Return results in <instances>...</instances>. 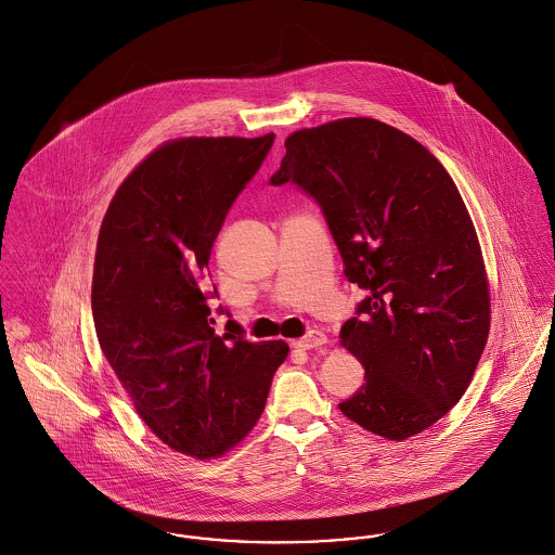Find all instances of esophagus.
Instances as JSON below:
<instances>
[{
  "mask_svg": "<svg viewBox=\"0 0 555 555\" xmlns=\"http://www.w3.org/2000/svg\"><path fill=\"white\" fill-rule=\"evenodd\" d=\"M325 341H327V336H325L323 332L312 330V332H310V334H306L304 338L292 340V346H294V348H299V350H310V348H319V346H323Z\"/></svg>",
  "mask_w": 555,
  "mask_h": 555,
  "instance_id": "1",
  "label": "esophagus"
}]
</instances>
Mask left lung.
<instances>
[{
	"mask_svg": "<svg viewBox=\"0 0 555 555\" xmlns=\"http://www.w3.org/2000/svg\"><path fill=\"white\" fill-rule=\"evenodd\" d=\"M272 185L321 205L344 274L367 292L340 344L365 367L341 414L384 439L433 427L465 395L490 334V285L467 205L416 139L340 118L285 139Z\"/></svg>",
	"mask_w": 555,
	"mask_h": 555,
	"instance_id": "obj_1",
	"label": "left lung"
}]
</instances>
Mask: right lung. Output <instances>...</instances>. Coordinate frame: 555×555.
<instances>
[{"instance_id":"right-lung-1","label":"right lung","mask_w":555,"mask_h":555,"mask_svg":"<svg viewBox=\"0 0 555 555\" xmlns=\"http://www.w3.org/2000/svg\"><path fill=\"white\" fill-rule=\"evenodd\" d=\"M261 137H179L147 154L101 221L92 319L112 370L171 450L219 459L256 427L283 340L217 336L201 289L228 209L263 163ZM217 294V292H215Z\"/></svg>"}]
</instances>
